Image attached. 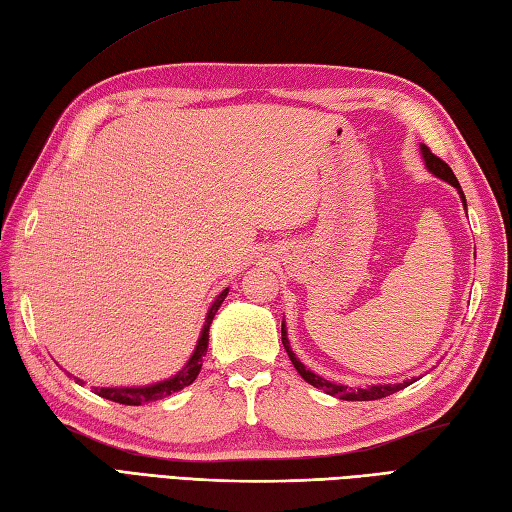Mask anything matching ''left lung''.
I'll list each match as a JSON object with an SVG mask.
<instances>
[{
  "label": "left lung",
  "mask_w": 512,
  "mask_h": 512,
  "mask_svg": "<svg viewBox=\"0 0 512 512\" xmlns=\"http://www.w3.org/2000/svg\"><path fill=\"white\" fill-rule=\"evenodd\" d=\"M419 150H421V159L425 163L427 172H432L436 178H441V181L449 183L451 187H456V192H458V196L462 200V207L467 209V198H465V194H462V187L458 183V178H456L454 172H451L449 165L445 161L438 159L436 154H432V150L427 148L425 144H421ZM281 342H283L285 351H288L294 368H296V371H299V375L305 379L307 384H312L314 388H320L323 392H327V395L338 397L342 401H375V399L388 397V395H392V392L406 388V386L414 384L419 379V377H412V379H406V382H403V384H373V386H366V388H351V386H344V384H336V382H329V379H325V377L316 375L299 358H296L292 347H290V340H288V327H285V318H283V323H281Z\"/></svg>",
  "instance_id": "8db88e82"
}]
</instances>
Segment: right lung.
Here are the masks:
<instances>
[{
  "label": "right lung",
  "mask_w": 512,
  "mask_h": 512,
  "mask_svg": "<svg viewBox=\"0 0 512 512\" xmlns=\"http://www.w3.org/2000/svg\"><path fill=\"white\" fill-rule=\"evenodd\" d=\"M229 294V288H224L218 296L216 301L211 303L209 312L205 316V325H202L200 329V336H198V342H196V349L194 353L189 355V360L185 362V366L178 371L176 375L163 379V382H154V384H146V386H120V388H95V395H100L104 399L109 401H115V403H124V406H141V403H150V401H157V399H163V397H170L174 395V392L183 390L185 386L194 384V379L198 377L200 373V366H202V358L207 355V347H209V327L213 323V316H216V312L220 310L222 301L227 299ZM78 386H85V382H82L80 377H74Z\"/></svg>",
  "instance_id": "add662e5"
}]
</instances>
